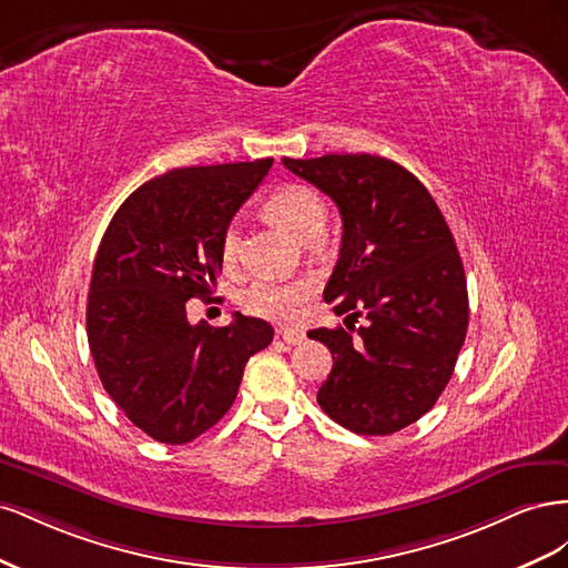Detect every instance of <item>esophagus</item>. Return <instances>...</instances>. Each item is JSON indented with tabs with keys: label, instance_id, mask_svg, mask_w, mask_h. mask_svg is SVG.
<instances>
[{
	"label": "esophagus",
	"instance_id": "obj_1",
	"mask_svg": "<svg viewBox=\"0 0 568 568\" xmlns=\"http://www.w3.org/2000/svg\"><path fill=\"white\" fill-rule=\"evenodd\" d=\"M277 336L286 343V346H301L305 341V334L301 329H277Z\"/></svg>",
	"mask_w": 568,
	"mask_h": 568
}]
</instances>
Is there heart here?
I'll use <instances>...</instances> for the list:
<instances>
[{"label":"heart","mask_w":568,"mask_h":568,"mask_svg":"<svg viewBox=\"0 0 568 568\" xmlns=\"http://www.w3.org/2000/svg\"><path fill=\"white\" fill-rule=\"evenodd\" d=\"M265 213L270 220L277 222L288 234H294L301 242H313L320 234L326 220L324 201L303 184H284L265 201ZM242 251V232L236 225H230L222 232L220 255L222 263L234 267ZM315 294L313 280H294V282H257L244 294V307L251 315L291 322L303 311V305Z\"/></svg>","instance_id":"1"}]
</instances>
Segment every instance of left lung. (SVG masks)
Masks as SVG:
<instances>
[{
	"label": "left lung",
	"mask_w": 568,
	"mask_h": 568,
	"mask_svg": "<svg viewBox=\"0 0 568 568\" xmlns=\"http://www.w3.org/2000/svg\"><path fill=\"white\" fill-rule=\"evenodd\" d=\"M282 163L343 220L324 301L348 315L346 329L307 332L334 357L317 403L355 434L400 432L436 405L467 336V277L453 232L426 186L388 159L326 153ZM357 316L368 322L355 331Z\"/></svg>",
	"instance_id": "left-lung-1"
}]
</instances>
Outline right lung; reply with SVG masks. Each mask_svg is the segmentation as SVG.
I'll return each instance as SVG.
<instances>
[{
    "label": "right lung",
    "instance_id": "add662e5",
    "mask_svg": "<svg viewBox=\"0 0 568 568\" xmlns=\"http://www.w3.org/2000/svg\"><path fill=\"white\" fill-rule=\"evenodd\" d=\"M272 159L175 168L144 182L101 239L88 296V341L113 403L146 436L182 445L232 407L248 357L274 336L265 320L189 324L186 301L209 298L220 242Z\"/></svg>",
    "mask_w": 568,
    "mask_h": 568
}]
</instances>
